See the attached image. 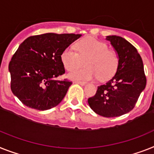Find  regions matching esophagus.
Listing matches in <instances>:
<instances>
[{"label":"esophagus","mask_w":154,"mask_h":154,"mask_svg":"<svg viewBox=\"0 0 154 154\" xmlns=\"http://www.w3.org/2000/svg\"><path fill=\"white\" fill-rule=\"evenodd\" d=\"M75 83H78V84L81 85V86H85L86 84V82H81V81H75Z\"/></svg>","instance_id":"34e87169"}]
</instances>
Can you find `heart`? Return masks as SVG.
<instances>
[{"mask_svg": "<svg viewBox=\"0 0 154 154\" xmlns=\"http://www.w3.org/2000/svg\"><path fill=\"white\" fill-rule=\"evenodd\" d=\"M76 50L68 47L63 50L60 60L66 70L72 71L82 65L83 69L68 74L72 80H92L98 78L105 81L112 78L117 71L120 58L117 53L108 49V45L94 38H87L76 43Z\"/></svg>", "mask_w": 154, "mask_h": 154, "instance_id": "1", "label": "heart"}]
</instances>
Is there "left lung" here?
<instances>
[{
  "label": "left lung",
  "mask_w": 154,
  "mask_h": 154,
  "mask_svg": "<svg viewBox=\"0 0 154 154\" xmlns=\"http://www.w3.org/2000/svg\"><path fill=\"white\" fill-rule=\"evenodd\" d=\"M117 53L120 63L115 75L105 84L97 86L94 97L88 99L90 107L104 117H116L134 109L146 85L142 57L136 48L124 38L106 36Z\"/></svg>",
  "instance_id": "1"
}]
</instances>
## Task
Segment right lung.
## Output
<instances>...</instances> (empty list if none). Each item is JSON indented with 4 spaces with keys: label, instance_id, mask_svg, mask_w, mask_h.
I'll return each mask as SVG.
<instances>
[{
    "label": "right lung",
    "instance_id": "right-lung-1",
    "mask_svg": "<svg viewBox=\"0 0 154 154\" xmlns=\"http://www.w3.org/2000/svg\"><path fill=\"white\" fill-rule=\"evenodd\" d=\"M81 36L46 33L29 37L20 44L8 71L11 91L23 105L44 111L61 102L72 82L57 79L65 72L60 55Z\"/></svg>",
    "mask_w": 154,
    "mask_h": 154
}]
</instances>
